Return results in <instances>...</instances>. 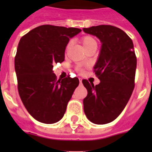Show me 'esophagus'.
<instances>
[{
	"instance_id": "1",
	"label": "esophagus",
	"mask_w": 152,
	"mask_h": 152,
	"mask_svg": "<svg viewBox=\"0 0 152 152\" xmlns=\"http://www.w3.org/2000/svg\"><path fill=\"white\" fill-rule=\"evenodd\" d=\"M80 83H82V80L81 79H80Z\"/></svg>"
}]
</instances>
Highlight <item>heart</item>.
I'll use <instances>...</instances> for the list:
<instances>
[{
  "instance_id": "b5f03b06",
  "label": "heart",
  "mask_w": 152,
  "mask_h": 152,
  "mask_svg": "<svg viewBox=\"0 0 152 152\" xmlns=\"http://www.w3.org/2000/svg\"><path fill=\"white\" fill-rule=\"evenodd\" d=\"M80 42L83 46V49L85 50L86 51L89 50L90 48H92V47H97V41L96 39L94 38L93 36H91V35H85L81 38ZM71 46V42H69V43L66 45V47H65V50H68ZM76 70L78 72H83V69L80 66L76 67Z\"/></svg>"
}]
</instances>
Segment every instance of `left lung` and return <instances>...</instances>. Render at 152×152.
Returning a JSON list of instances; mask_svg holds the SVG:
<instances>
[{
	"label": "left lung",
	"mask_w": 152,
	"mask_h": 152,
	"mask_svg": "<svg viewBox=\"0 0 152 152\" xmlns=\"http://www.w3.org/2000/svg\"><path fill=\"white\" fill-rule=\"evenodd\" d=\"M102 42L94 72L100 83H82L88 90L83 110L88 120L97 125L115 120L128 103L135 87L137 57L132 39L125 31L111 25L83 28Z\"/></svg>",
	"instance_id": "obj_1"
}]
</instances>
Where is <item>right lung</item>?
<instances>
[{"label":"right lung","mask_w":152,"mask_h":152,"mask_svg":"<svg viewBox=\"0 0 152 152\" xmlns=\"http://www.w3.org/2000/svg\"><path fill=\"white\" fill-rule=\"evenodd\" d=\"M80 31L74 27L42 25L20 39L15 57L18 91L28 113L40 122L61 120L79 85L77 77L57 80L53 67L64 61L69 39Z\"/></svg>","instance_id":"1"}]
</instances>
